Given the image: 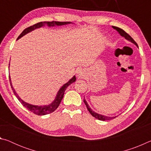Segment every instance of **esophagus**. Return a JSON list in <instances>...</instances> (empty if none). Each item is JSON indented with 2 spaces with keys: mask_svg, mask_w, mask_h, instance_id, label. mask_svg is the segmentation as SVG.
<instances>
[{
  "mask_svg": "<svg viewBox=\"0 0 151 151\" xmlns=\"http://www.w3.org/2000/svg\"><path fill=\"white\" fill-rule=\"evenodd\" d=\"M76 76H77L78 78H84L85 77V70L83 68H78L76 71Z\"/></svg>",
  "mask_w": 151,
  "mask_h": 151,
  "instance_id": "1",
  "label": "esophagus"
}]
</instances>
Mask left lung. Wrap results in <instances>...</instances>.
<instances>
[{
    "instance_id": "1",
    "label": "left lung",
    "mask_w": 151,
    "mask_h": 151,
    "mask_svg": "<svg viewBox=\"0 0 151 151\" xmlns=\"http://www.w3.org/2000/svg\"><path fill=\"white\" fill-rule=\"evenodd\" d=\"M112 28L113 29H115L117 32H118L120 35H121L122 37H124L125 39H127L128 40H129V41L132 42V43H134V45H136L137 47H138V45L137 43L134 41V39H132V38L130 36L128 33H127L126 32L124 31V30H123L121 29H120V28L119 27H114L112 26ZM84 103H85V105L86 106V108H87L88 111H89V112H90L91 114L93 116H94V118H96L97 119L99 120H101V121H109V120H111V119H113L114 118H116V116H113V117H109V116H103V115H101V114H97L96 113V112H94V111H92V110L91 109L90 107H89L88 104H87V103H86V101L85 100V99H84Z\"/></svg>"
}]
</instances>
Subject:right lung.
Returning a JSON list of instances; mask_svg holds the SVG:
<instances>
[{"instance_id": "right-lung-1", "label": "right lung", "mask_w": 151, "mask_h": 151, "mask_svg": "<svg viewBox=\"0 0 151 151\" xmlns=\"http://www.w3.org/2000/svg\"><path fill=\"white\" fill-rule=\"evenodd\" d=\"M69 23H71V22H58V21H51V22L45 21V22H38V23H37V24H35L34 25H32V26H30L29 27L27 28V29H25L22 32L21 34L19 36V37H18L17 39H20V37H22V36L26 35L27 33L32 31V30L37 29V28H40L42 26H45V25H47V26H48V27H54V26H56V25H57V26H60V25H64V24H69ZM9 81H10V83H11L12 90L13 91L14 95L17 96V98L19 99V101L20 102V103H21L22 105H23L24 107H26V108L29 110V111L33 112V113L35 114H37V115H45V114H50V113H51V112H54L55 110L58 108L60 103L61 101H62V99L63 98L64 94H65V92L66 91V88H67L68 86L70 85V84H72L73 83H74V82L76 81V77L75 76H73V77L71 78L67 83L65 84V85H64L62 87L60 88V90L58 91L57 95L55 98V100L53 101L50 104H49V105H47V106H35V105H32V104H30L29 103H25L24 101H22V99L20 98L19 95L17 94L16 92H15L13 87H12L10 76H9Z\"/></svg>"}]
</instances>
